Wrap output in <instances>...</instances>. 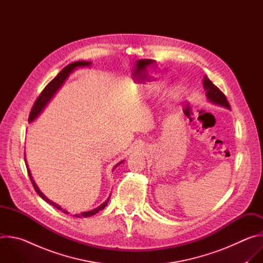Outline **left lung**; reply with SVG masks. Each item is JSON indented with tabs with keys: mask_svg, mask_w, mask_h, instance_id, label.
Instances as JSON below:
<instances>
[{
	"mask_svg": "<svg viewBox=\"0 0 263 263\" xmlns=\"http://www.w3.org/2000/svg\"><path fill=\"white\" fill-rule=\"evenodd\" d=\"M203 85L204 88L206 90V97L208 99V101H210L213 104L222 106V107H226L228 109H230V104L227 101L226 96H224L211 81L210 79L206 76L203 79Z\"/></svg>",
	"mask_w": 263,
	"mask_h": 263,
	"instance_id": "8db88e82",
	"label": "left lung"
}]
</instances>
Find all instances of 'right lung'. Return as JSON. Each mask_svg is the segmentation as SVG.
<instances>
[{
    "label": "right lung",
    "instance_id": "right-lung-1",
    "mask_svg": "<svg viewBox=\"0 0 263 263\" xmlns=\"http://www.w3.org/2000/svg\"><path fill=\"white\" fill-rule=\"evenodd\" d=\"M91 63H92V62H89V61H76V62H72V63H69L68 65H66V66L57 74V76L45 87V89L42 91V93L40 95V97L36 99V101H35L33 107H32V109H31V112H30L29 122H30V123L33 122L37 117H39V116L42 114V111L45 109V107L48 105V103L51 101V99L55 96V93H56V92L58 91V89L63 85L64 81L67 79V77L69 76V74H70L74 69L78 68V67L89 66ZM25 162H26L28 175H29L30 180H31V182H32V184H33V187H34L35 192H36L37 194H39L40 197H41L43 200H45L47 203L51 204L52 206H54V207L57 208L58 210H62L64 213L67 214L68 212H67L66 210H63L58 204H56V203L52 202L51 200H49V199L40 191V189H39V187H37L36 183L34 182L33 178H32V176H31V172H30V168L28 167L26 158H25ZM122 162H123V161H121L120 163H118V164L115 166L114 170H116V167H117L118 165H120ZM109 199H110V197L107 199V201H105L103 204H101L99 207H97V208H95V209H92V210H89V211H86V212H81L80 214H74L73 216H76V217H88V216L95 215L96 213H98L99 211L103 210V209L107 206V203H108Z\"/></svg>",
    "mask_w": 263,
    "mask_h": 263
}]
</instances>
